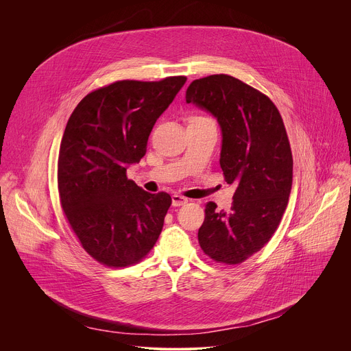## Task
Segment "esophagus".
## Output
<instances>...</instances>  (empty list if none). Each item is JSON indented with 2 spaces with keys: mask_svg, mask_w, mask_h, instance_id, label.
I'll list each match as a JSON object with an SVG mask.
<instances>
[{
  "mask_svg": "<svg viewBox=\"0 0 351 351\" xmlns=\"http://www.w3.org/2000/svg\"><path fill=\"white\" fill-rule=\"evenodd\" d=\"M187 203V198L180 195V194H173L172 195V206L173 207H180V206H184Z\"/></svg>",
  "mask_w": 351,
  "mask_h": 351,
  "instance_id": "34e87169",
  "label": "esophagus"
}]
</instances>
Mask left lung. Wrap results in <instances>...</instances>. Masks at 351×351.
Returning <instances> with one entry per match:
<instances>
[{
	"label": "left lung",
	"instance_id": "obj_1",
	"mask_svg": "<svg viewBox=\"0 0 351 351\" xmlns=\"http://www.w3.org/2000/svg\"><path fill=\"white\" fill-rule=\"evenodd\" d=\"M186 103L217 118L219 164L236 186L229 211L206 206L199 247L217 263L240 264L269 241L289 203L293 158L282 117L265 94L229 75L191 82Z\"/></svg>",
	"mask_w": 351,
	"mask_h": 351
}]
</instances>
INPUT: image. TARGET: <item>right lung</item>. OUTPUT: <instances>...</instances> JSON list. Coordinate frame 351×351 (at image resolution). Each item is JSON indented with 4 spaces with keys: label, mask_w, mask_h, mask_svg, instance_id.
Masks as SVG:
<instances>
[{
    "label": "right lung",
    "mask_w": 351,
    "mask_h": 351,
    "mask_svg": "<svg viewBox=\"0 0 351 351\" xmlns=\"http://www.w3.org/2000/svg\"><path fill=\"white\" fill-rule=\"evenodd\" d=\"M119 80L87 94L73 110L60 147L58 191L82 247L107 267H129L156 244L172 204L128 179L145 154L157 119L186 83Z\"/></svg>",
    "instance_id": "add662e5"
}]
</instances>
